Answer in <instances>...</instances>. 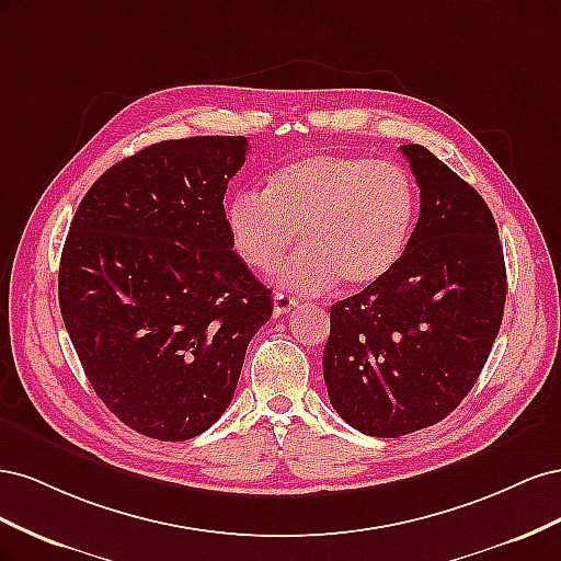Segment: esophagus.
Instances as JSON below:
<instances>
[{
    "label": "esophagus",
    "instance_id": "1",
    "mask_svg": "<svg viewBox=\"0 0 561 561\" xmlns=\"http://www.w3.org/2000/svg\"><path fill=\"white\" fill-rule=\"evenodd\" d=\"M295 307H297V299L287 297V295H283V293H276V295H274V313H276V316H285L287 311L295 309Z\"/></svg>",
    "mask_w": 561,
    "mask_h": 561
}]
</instances>
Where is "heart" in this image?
I'll use <instances>...</instances> for the list:
<instances>
[{
    "label": "heart",
    "mask_w": 561,
    "mask_h": 561,
    "mask_svg": "<svg viewBox=\"0 0 561 561\" xmlns=\"http://www.w3.org/2000/svg\"><path fill=\"white\" fill-rule=\"evenodd\" d=\"M419 219V186L393 161L309 151L283 163L264 194L241 192L227 206L233 250L254 271L276 268L295 243L301 250L278 283L320 293L339 280L360 293L383 283L402 262Z\"/></svg>",
    "instance_id": "obj_1"
}]
</instances>
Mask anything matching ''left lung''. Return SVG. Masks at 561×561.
<instances>
[{"label":"left lung","mask_w":561,"mask_h":561,"mask_svg":"<svg viewBox=\"0 0 561 561\" xmlns=\"http://www.w3.org/2000/svg\"><path fill=\"white\" fill-rule=\"evenodd\" d=\"M421 190L419 222L383 283L332 304L322 377L348 426L400 437L451 414L478 381L507 295L503 245L484 198L421 145H402Z\"/></svg>","instance_id":"8db88e82"}]
</instances>
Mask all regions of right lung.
Listing matches in <instances>:
<instances>
[{
    "label": "right lung",
    "instance_id": "right-lung-1",
    "mask_svg": "<svg viewBox=\"0 0 561 561\" xmlns=\"http://www.w3.org/2000/svg\"><path fill=\"white\" fill-rule=\"evenodd\" d=\"M248 140H165L114 163L81 198L58 299L107 410L182 443L225 414L274 297L233 252L225 194Z\"/></svg>",
    "mask_w": 561,
    "mask_h": 561
}]
</instances>
